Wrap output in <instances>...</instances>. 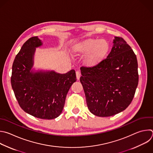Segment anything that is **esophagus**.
Listing matches in <instances>:
<instances>
[{"label":"esophagus","mask_w":153,"mask_h":153,"mask_svg":"<svg viewBox=\"0 0 153 153\" xmlns=\"http://www.w3.org/2000/svg\"><path fill=\"white\" fill-rule=\"evenodd\" d=\"M76 77H77V80H79L80 79V76H81V73L79 71H77L76 72Z\"/></svg>","instance_id":"34e87169"}]
</instances>
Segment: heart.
I'll return each mask as SVG.
<instances>
[{"label":"heart","instance_id":"obj_1","mask_svg":"<svg viewBox=\"0 0 153 153\" xmlns=\"http://www.w3.org/2000/svg\"><path fill=\"white\" fill-rule=\"evenodd\" d=\"M110 50V44L105 39L88 38L74 44L72 48L74 56L85 55V64L89 67L97 66L107 56Z\"/></svg>","mask_w":153,"mask_h":153}]
</instances>
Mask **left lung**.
<instances>
[{
	"label": "left lung",
	"mask_w": 153,
	"mask_h": 153,
	"mask_svg": "<svg viewBox=\"0 0 153 153\" xmlns=\"http://www.w3.org/2000/svg\"><path fill=\"white\" fill-rule=\"evenodd\" d=\"M111 52L100 64L82 67L80 81L86 103L94 115L106 117L124 111L131 103L139 81L136 56L121 37L115 36Z\"/></svg>",
	"instance_id": "1"
}]
</instances>
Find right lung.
<instances>
[{
    "label": "right lung",
    "mask_w": 153,
    "mask_h": 153,
    "mask_svg": "<svg viewBox=\"0 0 153 153\" xmlns=\"http://www.w3.org/2000/svg\"><path fill=\"white\" fill-rule=\"evenodd\" d=\"M42 45L38 36L24 43L14 61L11 82L18 103L25 112L38 118L52 120L62 113L76 76L74 70L60 74L32 69L36 48Z\"/></svg>",
    "instance_id": "right-lung-1"
}]
</instances>
